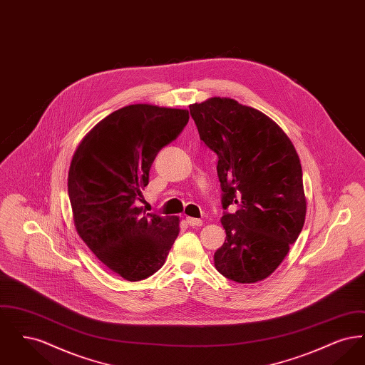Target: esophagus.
<instances>
[{
	"instance_id": "1",
	"label": "esophagus",
	"mask_w": 365,
	"mask_h": 365,
	"mask_svg": "<svg viewBox=\"0 0 365 365\" xmlns=\"http://www.w3.org/2000/svg\"><path fill=\"white\" fill-rule=\"evenodd\" d=\"M186 222L189 223L191 227H201L202 226V220L201 219H195V217H187Z\"/></svg>"
}]
</instances>
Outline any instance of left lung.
<instances>
[{
    "mask_svg": "<svg viewBox=\"0 0 365 365\" xmlns=\"http://www.w3.org/2000/svg\"><path fill=\"white\" fill-rule=\"evenodd\" d=\"M200 139L217 155L226 241L215 267L238 283L268 278L305 222L302 168L294 145L262 112L231 98L192 104ZM228 206L237 208L228 212Z\"/></svg>",
    "mask_w": 365,
    "mask_h": 365,
    "instance_id": "obj_1",
    "label": "left lung"
}]
</instances>
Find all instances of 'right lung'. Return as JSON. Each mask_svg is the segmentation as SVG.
<instances>
[{"label":"right lung","mask_w":365,"mask_h":365,"mask_svg":"<svg viewBox=\"0 0 365 365\" xmlns=\"http://www.w3.org/2000/svg\"><path fill=\"white\" fill-rule=\"evenodd\" d=\"M187 122L186 109L128 105L98 123L72 157L68 195L76 231L125 280L158 271L179 234V217L137 205L157 153Z\"/></svg>","instance_id":"add662e5"}]
</instances>
